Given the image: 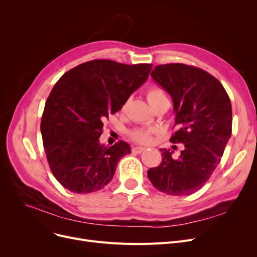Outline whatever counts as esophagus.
<instances>
[{"label": "esophagus", "mask_w": 257, "mask_h": 257, "mask_svg": "<svg viewBox=\"0 0 257 257\" xmlns=\"http://www.w3.org/2000/svg\"><path fill=\"white\" fill-rule=\"evenodd\" d=\"M145 150H146V148H143V147H133L132 148V152L133 153H137V154H141Z\"/></svg>", "instance_id": "obj_1"}]
</instances>
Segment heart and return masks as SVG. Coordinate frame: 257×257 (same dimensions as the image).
Wrapping results in <instances>:
<instances>
[{"instance_id": "b5f03b06", "label": "heart", "mask_w": 257, "mask_h": 257, "mask_svg": "<svg viewBox=\"0 0 257 257\" xmlns=\"http://www.w3.org/2000/svg\"><path fill=\"white\" fill-rule=\"evenodd\" d=\"M147 98L150 104L159 100L167 99L164 89L156 85L148 89ZM155 132L156 130L153 128H138L130 131L129 136L134 142L140 143V144H149L152 141V136Z\"/></svg>"}]
</instances>
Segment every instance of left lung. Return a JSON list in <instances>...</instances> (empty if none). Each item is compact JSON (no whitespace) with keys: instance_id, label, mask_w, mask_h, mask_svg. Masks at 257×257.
<instances>
[{"instance_id":"8db88e82","label":"left lung","mask_w":257,"mask_h":257,"mask_svg":"<svg viewBox=\"0 0 257 257\" xmlns=\"http://www.w3.org/2000/svg\"><path fill=\"white\" fill-rule=\"evenodd\" d=\"M152 78L172 97L174 144H183L180 156L160 149L163 161L148 171L158 191L172 196L196 193L210 178L231 137L232 108L220 81L199 67L183 63L155 66Z\"/></svg>"}]
</instances>
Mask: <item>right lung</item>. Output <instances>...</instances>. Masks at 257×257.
<instances>
[{
  "mask_svg": "<svg viewBox=\"0 0 257 257\" xmlns=\"http://www.w3.org/2000/svg\"><path fill=\"white\" fill-rule=\"evenodd\" d=\"M152 66L96 59L75 66L57 81L47 99L40 131L50 169L62 186L88 194L112 180L119 159L131 149L123 141L111 147L99 143L103 119L121 109Z\"/></svg>",
  "mask_w": 257,
  "mask_h": 257,
  "instance_id": "add662e5",
  "label": "right lung"
}]
</instances>
